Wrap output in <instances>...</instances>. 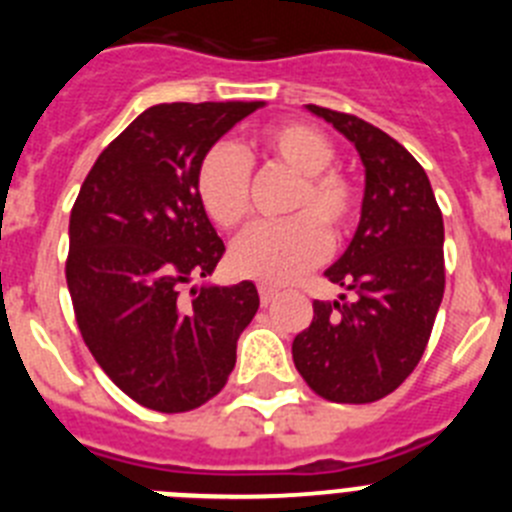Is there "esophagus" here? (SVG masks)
I'll return each mask as SVG.
<instances>
[{
    "instance_id": "1",
    "label": "esophagus",
    "mask_w": 512,
    "mask_h": 512,
    "mask_svg": "<svg viewBox=\"0 0 512 512\" xmlns=\"http://www.w3.org/2000/svg\"><path fill=\"white\" fill-rule=\"evenodd\" d=\"M259 295H261V305H269V302H274V297L279 295V289L271 287V284H259Z\"/></svg>"
}]
</instances>
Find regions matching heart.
<instances>
[{
	"mask_svg": "<svg viewBox=\"0 0 512 512\" xmlns=\"http://www.w3.org/2000/svg\"><path fill=\"white\" fill-rule=\"evenodd\" d=\"M243 156L230 143H215L194 169V194L217 228L238 230L251 217V161L284 169L295 182L284 197L282 223L253 228L230 253L233 269L248 279L282 284L295 279L325 253V246L351 235L361 210V189L341 166L336 146L307 122H277L264 128Z\"/></svg>",
	"mask_w": 512,
	"mask_h": 512,
	"instance_id": "b5f03b06",
	"label": "heart"
}]
</instances>
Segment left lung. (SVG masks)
I'll list each match as a JSON object with an SVG mask.
<instances>
[{"label":"left lung","mask_w":512,"mask_h":512,"mask_svg":"<svg viewBox=\"0 0 512 512\" xmlns=\"http://www.w3.org/2000/svg\"><path fill=\"white\" fill-rule=\"evenodd\" d=\"M333 122L366 166L364 205L354 241L325 271L348 294L312 302L292 359L315 395L366 405L395 392L423 356L446 287L443 217L413 153L348 112L307 104Z\"/></svg>","instance_id":"1"}]
</instances>
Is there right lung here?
I'll list each match as a JSON object with an SVG mask.
<instances>
[{"label":"right lung","instance_id":"right-lung-1","mask_svg":"<svg viewBox=\"0 0 512 512\" xmlns=\"http://www.w3.org/2000/svg\"><path fill=\"white\" fill-rule=\"evenodd\" d=\"M264 102L148 107L99 153L71 207L66 284L81 338L130 400L187 413L223 390L259 310L253 282L200 287L225 246L194 194L202 153Z\"/></svg>","mask_w":512,"mask_h":512}]
</instances>
